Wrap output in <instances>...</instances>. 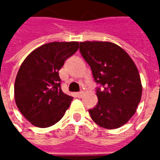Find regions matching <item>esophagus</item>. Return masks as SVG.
<instances>
[{
  "instance_id": "34e87169",
  "label": "esophagus",
  "mask_w": 160,
  "mask_h": 160,
  "mask_svg": "<svg viewBox=\"0 0 160 160\" xmlns=\"http://www.w3.org/2000/svg\"><path fill=\"white\" fill-rule=\"evenodd\" d=\"M84 95V92H77L76 97L77 98H82V96Z\"/></svg>"
}]
</instances>
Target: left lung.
I'll return each instance as SVG.
<instances>
[{"instance_id": "8db88e82", "label": "left lung", "mask_w": 160, "mask_h": 160, "mask_svg": "<svg viewBox=\"0 0 160 160\" xmlns=\"http://www.w3.org/2000/svg\"><path fill=\"white\" fill-rule=\"evenodd\" d=\"M80 50L92 68L98 104L89 113L95 123L114 129L127 123L136 111L142 85L137 67L125 50L114 42H80Z\"/></svg>"}]
</instances>
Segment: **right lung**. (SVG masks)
I'll return each mask as SVG.
<instances>
[{
    "label": "right lung",
    "instance_id": "obj_1",
    "mask_svg": "<svg viewBox=\"0 0 160 160\" xmlns=\"http://www.w3.org/2000/svg\"><path fill=\"white\" fill-rule=\"evenodd\" d=\"M78 48V42L45 43L30 53L21 64L14 83V98L21 114L34 126H52L69 107L73 97L61 89L58 72Z\"/></svg>",
    "mask_w": 160,
    "mask_h": 160
}]
</instances>
